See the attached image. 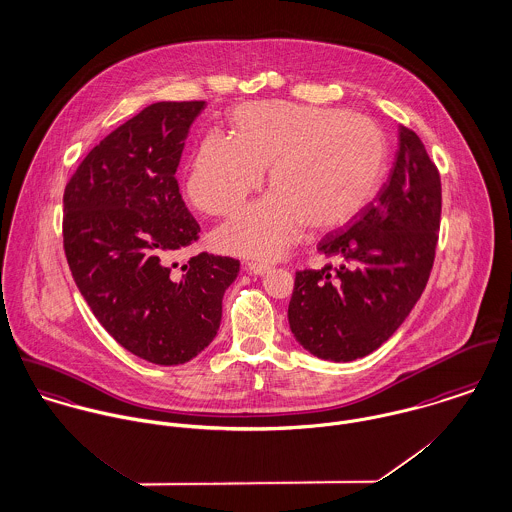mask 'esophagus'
<instances>
[{"instance_id": "obj_1", "label": "esophagus", "mask_w": 512, "mask_h": 512, "mask_svg": "<svg viewBox=\"0 0 512 512\" xmlns=\"http://www.w3.org/2000/svg\"><path fill=\"white\" fill-rule=\"evenodd\" d=\"M245 271H249V273H253V275H265V273H269L271 271V265H267V263H245Z\"/></svg>"}]
</instances>
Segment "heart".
<instances>
[{"label": "heart", "mask_w": 512, "mask_h": 512, "mask_svg": "<svg viewBox=\"0 0 512 512\" xmlns=\"http://www.w3.org/2000/svg\"><path fill=\"white\" fill-rule=\"evenodd\" d=\"M233 137L208 133L192 159L186 190L210 216L233 214L263 182L273 192L218 229V243L235 255L273 259L302 224L334 229L359 214L389 169L383 127L363 114L259 102L231 114Z\"/></svg>", "instance_id": "heart-1"}]
</instances>
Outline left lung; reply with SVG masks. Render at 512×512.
I'll return each mask as SVG.
<instances>
[{
  "mask_svg": "<svg viewBox=\"0 0 512 512\" xmlns=\"http://www.w3.org/2000/svg\"><path fill=\"white\" fill-rule=\"evenodd\" d=\"M440 214V172L420 137L400 125L387 184L345 229L318 243L340 265L296 273L288 304L296 341L320 359L353 361L389 340L426 288Z\"/></svg>",
  "mask_w": 512,
  "mask_h": 512,
  "instance_id": "left-lung-1",
  "label": "left lung"
}]
</instances>
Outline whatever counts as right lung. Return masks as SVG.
I'll list each match as a JSON object with an SVG mask.
<instances>
[{
  "label": "right lung",
  "mask_w": 512,
  "mask_h": 512,
  "mask_svg": "<svg viewBox=\"0 0 512 512\" xmlns=\"http://www.w3.org/2000/svg\"><path fill=\"white\" fill-rule=\"evenodd\" d=\"M206 102H157L96 145L64 188L62 237L74 283L106 332L155 365L194 359L216 338L239 261L174 255L198 241L176 169Z\"/></svg>",
  "instance_id": "1"
}]
</instances>
